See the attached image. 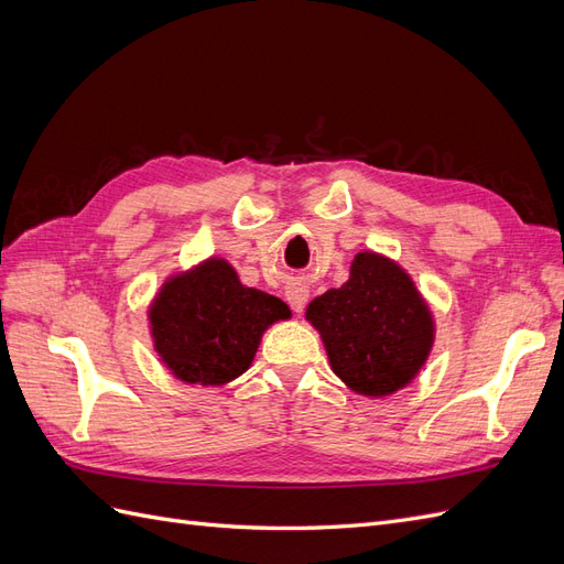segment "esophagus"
Listing matches in <instances>:
<instances>
[{
	"mask_svg": "<svg viewBox=\"0 0 564 564\" xmlns=\"http://www.w3.org/2000/svg\"><path fill=\"white\" fill-rule=\"evenodd\" d=\"M284 296H286L289 305H292L294 313H303L305 303H308V299H311V289L305 284H292V286H286Z\"/></svg>",
	"mask_w": 564,
	"mask_h": 564,
	"instance_id": "34e87169",
	"label": "esophagus"
}]
</instances>
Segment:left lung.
<instances>
[{
    "label": "left lung",
    "instance_id": "1",
    "mask_svg": "<svg viewBox=\"0 0 564 564\" xmlns=\"http://www.w3.org/2000/svg\"><path fill=\"white\" fill-rule=\"evenodd\" d=\"M308 319L332 371L352 392L386 398L406 388L429 360L435 322L409 272L377 251H360L344 286L313 299Z\"/></svg>",
    "mask_w": 564,
    "mask_h": 564
}]
</instances>
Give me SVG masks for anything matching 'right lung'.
Here are the masks:
<instances>
[{"label":"right lung","mask_w":564,"mask_h":564,"mask_svg":"<svg viewBox=\"0 0 564 564\" xmlns=\"http://www.w3.org/2000/svg\"><path fill=\"white\" fill-rule=\"evenodd\" d=\"M289 317L284 301L245 286L218 256L166 278L148 308L152 348L187 386H226L240 377L263 332Z\"/></svg>","instance_id":"1"}]
</instances>
